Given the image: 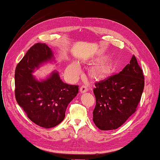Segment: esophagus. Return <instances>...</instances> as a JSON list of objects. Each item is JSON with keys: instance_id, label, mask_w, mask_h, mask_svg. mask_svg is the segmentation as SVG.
<instances>
[{"instance_id": "34e87169", "label": "esophagus", "mask_w": 160, "mask_h": 160, "mask_svg": "<svg viewBox=\"0 0 160 160\" xmlns=\"http://www.w3.org/2000/svg\"><path fill=\"white\" fill-rule=\"evenodd\" d=\"M88 87H87V86H84V85L80 87V92H81V93H85V92H88Z\"/></svg>"}]
</instances>
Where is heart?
<instances>
[{
	"instance_id": "obj_1",
	"label": "heart",
	"mask_w": 160,
	"mask_h": 160,
	"mask_svg": "<svg viewBox=\"0 0 160 160\" xmlns=\"http://www.w3.org/2000/svg\"><path fill=\"white\" fill-rule=\"evenodd\" d=\"M108 72V68L106 67L102 66H98L94 68L92 70V74L93 76L99 77L104 75ZM67 73L73 77L78 76L80 73V68L78 64L75 62H72L67 67Z\"/></svg>"
}]
</instances>
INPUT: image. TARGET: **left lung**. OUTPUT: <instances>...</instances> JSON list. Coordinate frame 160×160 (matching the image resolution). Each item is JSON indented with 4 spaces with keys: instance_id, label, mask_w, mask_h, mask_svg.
<instances>
[{
    "instance_id": "1",
    "label": "left lung",
    "mask_w": 160,
    "mask_h": 160,
    "mask_svg": "<svg viewBox=\"0 0 160 160\" xmlns=\"http://www.w3.org/2000/svg\"><path fill=\"white\" fill-rule=\"evenodd\" d=\"M93 121L102 131L120 127L137 111L144 87L142 70L133 55L122 71L96 82Z\"/></svg>"
}]
</instances>
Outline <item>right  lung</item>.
<instances>
[{
	"label": "right lung",
	"instance_id": "1",
	"mask_svg": "<svg viewBox=\"0 0 160 160\" xmlns=\"http://www.w3.org/2000/svg\"><path fill=\"white\" fill-rule=\"evenodd\" d=\"M53 58L49 47L38 43L28 51L15 70L16 102L29 119L46 128L63 121L68 105L78 93V86L64 83L57 71L41 81L32 75L35 68Z\"/></svg>",
	"mask_w": 160,
	"mask_h": 160
}]
</instances>
